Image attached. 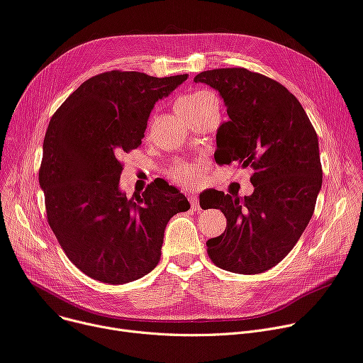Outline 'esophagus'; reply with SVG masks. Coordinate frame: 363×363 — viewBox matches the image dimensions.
<instances>
[{"mask_svg": "<svg viewBox=\"0 0 363 363\" xmlns=\"http://www.w3.org/2000/svg\"><path fill=\"white\" fill-rule=\"evenodd\" d=\"M188 199H189V203H191V208H192V210H194V211L200 210V204H199V200H197L196 196H189Z\"/></svg>", "mask_w": 363, "mask_h": 363, "instance_id": "esophagus-1", "label": "esophagus"}]
</instances>
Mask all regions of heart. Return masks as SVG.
Returning a JSON list of instances; mask_svg holds the SVG:
<instances>
[{
  "instance_id": "obj_1",
  "label": "heart",
  "mask_w": 363,
  "mask_h": 363,
  "mask_svg": "<svg viewBox=\"0 0 363 363\" xmlns=\"http://www.w3.org/2000/svg\"><path fill=\"white\" fill-rule=\"evenodd\" d=\"M210 105L219 106L216 96L208 90H197L179 98L177 101V111L181 116L189 121L192 116L204 111ZM206 169H207V163L204 160L178 162L171 169H167L166 177L169 181L174 182L178 186L189 188L192 185H196L201 179Z\"/></svg>"
}]
</instances>
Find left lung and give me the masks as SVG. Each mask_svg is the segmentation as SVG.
<instances>
[{"label":"left lung","mask_w":363,"mask_h":363,"mask_svg":"<svg viewBox=\"0 0 363 363\" xmlns=\"http://www.w3.org/2000/svg\"><path fill=\"white\" fill-rule=\"evenodd\" d=\"M196 83L219 90L229 121L217 130V164L252 167V196L213 191L203 208H220L225 232L207 240L223 270L258 274L279 264L308 226L323 184L318 137L302 105L279 82L242 67L200 72Z\"/></svg>","instance_id":"left-lung-1"}]
</instances>
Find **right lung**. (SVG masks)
Listing matches in <instances>:
<instances>
[{"label":"right lung","mask_w":363,"mask_h":363,"mask_svg":"<svg viewBox=\"0 0 363 363\" xmlns=\"http://www.w3.org/2000/svg\"><path fill=\"white\" fill-rule=\"evenodd\" d=\"M186 79L106 71L72 91L50 121L39 169L48 223L68 259L94 280L124 284L150 273L167 222L189 208L162 181L133 199L119 189L121 157L140 147L155 104Z\"/></svg>","instance_id":"right-lung-1"}]
</instances>
